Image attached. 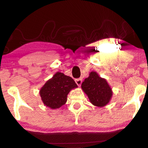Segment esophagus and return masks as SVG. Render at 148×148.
Masks as SVG:
<instances>
[{"label":"esophagus","mask_w":148,"mask_h":148,"mask_svg":"<svg viewBox=\"0 0 148 148\" xmlns=\"http://www.w3.org/2000/svg\"><path fill=\"white\" fill-rule=\"evenodd\" d=\"M75 82H76V83L77 86H81L82 83V79H81V78L76 79H75Z\"/></svg>","instance_id":"esophagus-1"}]
</instances>
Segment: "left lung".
<instances>
[{
  "mask_svg": "<svg viewBox=\"0 0 148 148\" xmlns=\"http://www.w3.org/2000/svg\"><path fill=\"white\" fill-rule=\"evenodd\" d=\"M82 89L91 103L97 107H104L109 103L113 91L106 79L99 76L97 72L91 71L82 84Z\"/></svg>",
  "mask_w": 148,
  "mask_h": 148,
  "instance_id": "8db88e82",
  "label": "left lung"
}]
</instances>
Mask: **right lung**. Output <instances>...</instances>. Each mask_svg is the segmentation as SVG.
I'll use <instances>...</instances> for the list:
<instances>
[{
	"label": "right lung",
	"instance_id": "1",
	"mask_svg": "<svg viewBox=\"0 0 148 148\" xmlns=\"http://www.w3.org/2000/svg\"><path fill=\"white\" fill-rule=\"evenodd\" d=\"M77 87L71 77L57 72L42 87L40 95L45 106L55 110L65 104L70 91Z\"/></svg>",
	"mask_w": 148,
	"mask_h": 148
}]
</instances>
